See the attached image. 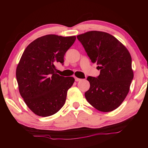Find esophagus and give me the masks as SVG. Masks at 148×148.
I'll use <instances>...</instances> for the list:
<instances>
[{
	"instance_id": "obj_1",
	"label": "esophagus",
	"mask_w": 148,
	"mask_h": 148,
	"mask_svg": "<svg viewBox=\"0 0 148 148\" xmlns=\"http://www.w3.org/2000/svg\"><path fill=\"white\" fill-rule=\"evenodd\" d=\"M81 79H79V78H78V77H75V81H76V82H79Z\"/></svg>"
}]
</instances>
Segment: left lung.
<instances>
[{
	"instance_id": "1",
	"label": "left lung",
	"mask_w": 148,
	"mask_h": 148,
	"mask_svg": "<svg viewBox=\"0 0 148 148\" xmlns=\"http://www.w3.org/2000/svg\"><path fill=\"white\" fill-rule=\"evenodd\" d=\"M92 62L100 70L97 77L89 76L87 102L103 112L117 108L126 98L134 77L132 59L128 49L109 33L92 31L77 36Z\"/></svg>"
}]
</instances>
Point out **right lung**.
<instances>
[{"label":"right lung","mask_w":148,"mask_h":148,"mask_svg":"<svg viewBox=\"0 0 148 148\" xmlns=\"http://www.w3.org/2000/svg\"><path fill=\"white\" fill-rule=\"evenodd\" d=\"M75 40V36L45 35L32 42L22 54L16 69L19 91L37 116H52L64 106L75 79L57 74L56 64H63L64 54Z\"/></svg>","instance_id":"add662e5"}]
</instances>
